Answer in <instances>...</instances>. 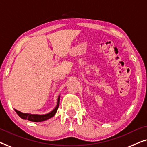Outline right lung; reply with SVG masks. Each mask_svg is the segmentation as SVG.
I'll return each instance as SVG.
<instances>
[{"mask_svg":"<svg viewBox=\"0 0 147 147\" xmlns=\"http://www.w3.org/2000/svg\"><path fill=\"white\" fill-rule=\"evenodd\" d=\"M59 100H60V96H59L57 99V104L56 107L54 108V109L52 110L51 112H49V113L46 114H31L29 113H23V112L19 111V110H15V112H17V114L19 115L20 117L23 119L25 120H28L29 121L31 122H43L45 121V120H47L49 118H51L53 117V116L55 115L56 112L58 109V107H59Z\"/></svg>","mask_w":147,"mask_h":147,"instance_id":"1","label":"right lung"}]
</instances>
